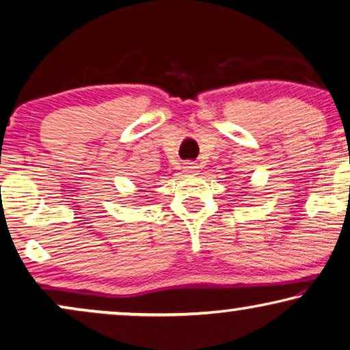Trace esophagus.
Returning a JSON list of instances; mask_svg holds the SVG:
<instances>
[{
	"label": "esophagus",
	"instance_id": "esophagus-1",
	"mask_svg": "<svg viewBox=\"0 0 350 350\" xmlns=\"http://www.w3.org/2000/svg\"><path fill=\"white\" fill-rule=\"evenodd\" d=\"M184 173L185 174H196L198 173V166H196V163H191V161H187V163H184Z\"/></svg>",
	"mask_w": 350,
	"mask_h": 350
}]
</instances>
